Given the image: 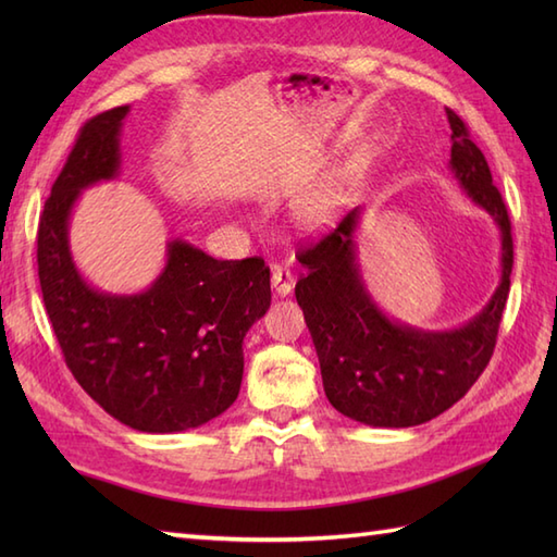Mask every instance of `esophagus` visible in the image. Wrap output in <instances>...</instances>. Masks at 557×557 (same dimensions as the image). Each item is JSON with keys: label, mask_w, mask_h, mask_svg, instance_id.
Returning a JSON list of instances; mask_svg holds the SVG:
<instances>
[{"label": "esophagus", "mask_w": 557, "mask_h": 557, "mask_svg": "<svg viewBox=\"0 0 557 557\" xmlns=\"http://www.w3.org/2000/svg\"><path fill=\"white\" fill-rule=\"evenodd\" d=\"M294 272L289 268H282V265H275L272 268V289H275L277 297H287V294H292L294 289Z\"/></svg>", "instance_id": "1"}]
</instances>
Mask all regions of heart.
Returning <instances> with one entry per match:
<instances>
[{
	"label": "heart",
	"instance_id": "heart-1",
	"mask_svg": "<svg viewBox=\"0 0 557 557\" xmlns=\"http://www.w3.org/2000/svg\"><path fill=\"white\" fill-rule=\"evenodd\" d=\"M335 198L327 186H315L311 191H306L297 203V215L306 224H323L330 215H333Z\"/></svg>",
	"mask_w": 557,
	"mask_h": 557
}]
</instances>
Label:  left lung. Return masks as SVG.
Here are the masks:
<instances>
[{
    "label": "left lung",
    "instance_id": "obj_1",
    "mask_svg": "<svg viewBox=\"0 0 557 557\" xmlns=\"http://www.w3.org/2000/svg\"><path fill=\"white\" fill-rule=\"evenodd\" d=\"M447 122L449 170L471 203L486 210L500 230V285L481 313L453 330H421L387 318L357 263L354 234L361 208L299 251L306 275L294 294L311 330L325 395L339 413L375 429L425 423L465 397L493 357L510 294L512 227L503 196L465 122L453 110Z\"/></svg>",
    "mask_w": 557,
    "mask_h": 557
}]
</instances>
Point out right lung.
Here are the masks:
<instances>
[{
	"instance_id": "obj_1",
	"label": "right lung",
	"mask_w": 557,
	"mask_h": 557,
	"mask_svg": "<svg viewBox=\"0 0 557 557\" xmlns=\"http://www.w3.org/2000/svg\"><path fill=\"white\" fill-rule=\"evenodd\" d=\"M126 114L128 104L83 124L52 184L38 227L40 289L78 385L128 429L180 433L220 417L239 395L244 337L270 309V268L174 239L144 292L108 294L81 277L69 218L81 191L120 174Z\"/></svg>"
}]
</instances>
